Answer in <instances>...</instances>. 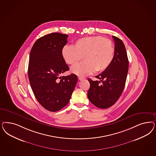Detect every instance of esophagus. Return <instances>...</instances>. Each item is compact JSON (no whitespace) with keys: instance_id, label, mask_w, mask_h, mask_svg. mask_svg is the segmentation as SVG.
<instances>
[{"instance_id":"34e87169","label":"esophagus","mask_w":156,"mask_h":156,"mask_svg":"<svg viewBox=\"0 0 156 156\" xmlns=\"http://www.w3.org/2000/svg\"><path fill=\"white\" fill-rule=\"evenodd\" d=\"M78 79H79V80H84L86 78L85 77H82V76H79L78 77Z\"/></svg>"}]
</instances>
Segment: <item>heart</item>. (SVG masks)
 <instances>
[{"instance_id": "heart-1", "label": "heart", "mask_w": 156, "mask_h": 156, "mask_svg": "<svg viewBox=\"0 0 156 156\" xmlns=\"http://www.w3.org/2000/svg\"><path fill=\"white\" fill-rule=\"evenodd\" d=\"M61 54L69 65H75L83 57L85 61L73 66L71 71L77 75L86 76L106 70L113 60L114 47L110 40L101 36L86 37L76 41L73 46H64Z\"/></svg>"}]
</instances>
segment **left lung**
Instances as JSON below:
<instances>
[{
    "label": "left lung",
    "mask_w": 156,
    "mask_h": 156,
    "mask_svg": "<svg viewBox=\"0 0 156 156\" xmlns=\"http://www.w3.org/2000/svg\"><path fill=\"white\" fill-rule=\"evenodd\" d=\"M115 42V52L110 66L96 78L101 81L88 80L90 88L88 98L90 102L100 108H107L118 100L125 86L129 69V60L123 42L119 38L112 36ZM101 81L102 84H99Z\"/></svg>",
    "instance_id": "obj_1"
}]
</instances>
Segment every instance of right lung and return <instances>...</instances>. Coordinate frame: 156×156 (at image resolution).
<instances>
[{"mask_svg": "<svg viewBox=\"0 0 156 156\" xmlns=\"http://www.w3.org/2000/svg\"><path fill=\"white\" fill-rule=\"evenodd\" d=\"M68 37L58 33L44 35L35 41L30 51V86L41 105L52 112L67 105L77 82V76L73 73L60 76L69 69L61 54Z\"/></svg>", "mask_w": 156, "mask_h": 156, "instance_id": "right-lung-1", "label": "right lung"}]
</instances>
